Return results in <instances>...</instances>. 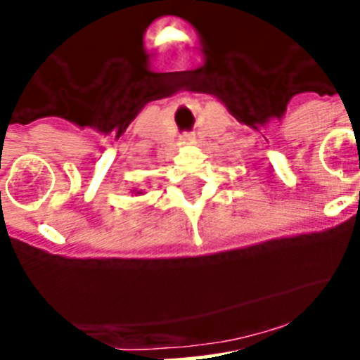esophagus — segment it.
<instances>
[{
	"instance_id": "obj_1",
	"label": "esophagus",
	"mask_w": 360,
	"mask_h": 360,
	"mask_svg": "<svg viewBox=\"0 0 360 360\" xmlns=\"http://www.w3.org/2000/svg\"><path fill=\"white\" fill-rule=\"evenodd\" d=\"M183 139H186V141H190L191 135H190V134H184V135H183Z\"/></svg>"
}]
</instances>
